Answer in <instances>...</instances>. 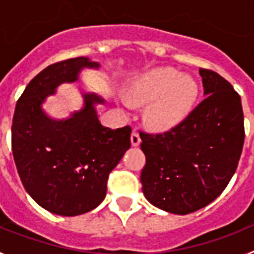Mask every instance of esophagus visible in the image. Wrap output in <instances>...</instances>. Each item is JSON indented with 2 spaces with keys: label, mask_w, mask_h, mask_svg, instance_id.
<instances>
[{
  "label": "esophagus",
  "mask_w": 254,
  "mask_h": 254,
  "mask_svg": "<svg viewBox=\"0 0 254 254\" xmlns=\"http://www.w3.org/2000/svg\"><path fill=\"white\" fill-rule=\"evenodd\" d=\"M141 142V137H140V133H138L137 129H133L131 133V143L132 146H138Z\"/></svg>",
  "instance_id": "esophagus-1"
}]
</instances>
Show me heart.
Returning a JSON list of instances; mask_svg holds the SVG:
<instances>
[{"label": "heart", "mask_w": 254, "mask_h": 254, "mask_svg": "<svg viewBox=\"0 0 254 254\" xmlns=\"http://www.w3.org/2000/svg\"><path fill=\"white\" fill-rule=\"evenodd\" d=\"M198 94V84L192 76L181 75L168 67L143 73L128 87L132 102L150 103L146 117L158 128L172 127L185 120L193 109Z\"/></svg>", "instance_id": "obj_1"}]
</instances>
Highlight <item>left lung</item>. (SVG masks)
<instances>
[{
  "label": "left lung",
  "mask_w": 254,
  "mask_h": 254,
  "mask_svg": "<svg viewBox=\"0 0 254 254\" xmlns=\"http://www.w3.org/2000/svg\"><path fill=\"white\" fill-rule=\"evenodd\" d=\"M205 99L161 133L141 132V183L150 203L177 215L205 207L234 176L244 143L241 96L215 71L201 68Z\"/></svg>",
  "instance_id": "obj_1"
}]
</instances>
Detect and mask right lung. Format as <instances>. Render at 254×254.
<instances>
[{"instance_id": "right-lung-1", "label": "right lung", "mask_w": 254, "mask_h": 254, "mask_svg": "<svg viewBox=\"0 0 254 254\" xmlns=\"http://www.w3.org/2000/svg\"><path fill=\"white\" fill-rule=\"evenodd\" d=\"M84 67L99 64L77 57L40 71L19 98L11 127L17 173L26 192L49 212L76 216L94 210L107 194L109 173L131 147V127L111 129L98 120L95 94H84V108L62 121L42 109L62 82H73Z\"/></svg>"}]
</instances>
